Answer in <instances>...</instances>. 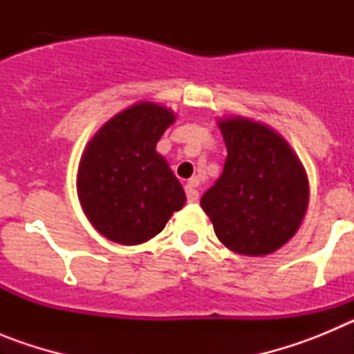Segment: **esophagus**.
<instances>
[{
  "label": "esophagus",
  "instance_id": "obj_1",
  "mask_svg": "<svg viewBox=\"0 0 354 354\" xmlns=\"http://www.w3.org/2000/svg\"><path fill=\"white\" fill-rule=\"evenodd\" d=\"M196 179H192L186 184V200L189 204H195L198 202V189H196Z\"/></svg>",
  "mask_w": 354,
  "mask_h": 354
}]
</instances>
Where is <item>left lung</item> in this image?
Segmentation results:
<instances>
[{"label": "left lung", "instance_id": "obj_1", "mask_svg": "<svg viewBox=\"0 0 354 354\" xmlns=\"http://www.w3.org/2000/svg\"><path fill=\"white\" fill-rule=\"evenodd\" d=\"M228 156L200 204L218 239L241 255H268L296 234L308 204V180L289 143L248 118L218 122Z\"/></svg>", "mask_w": 354, "mask_h": 354}]
</instances>
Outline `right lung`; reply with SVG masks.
<instances>
[{"mask_svg":"<svg viewBox=\"0 0 354 354\" xmlns=\"http://www.w3.org/2000/svg\"><path fill=\"white\" fill-rule=\"evenodd\" d=\"M175 115L140 102L115 115L92 138L77 171V195L90 223L120 245H142L165 228L186 195L156 152Z\"/></svg>","mask_w":354,"mask_h":354,"instance_id":"add662e5","label":"right lung"}]
</instances>
